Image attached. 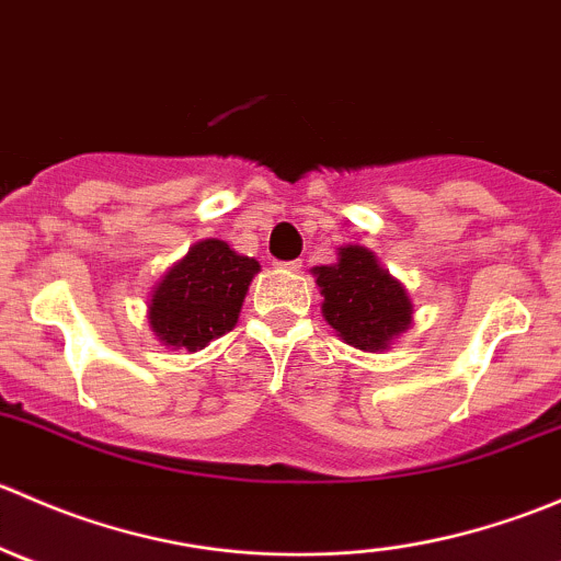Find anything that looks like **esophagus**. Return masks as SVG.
<instances>
[{
    "label": "esophagus",
    "mask_w": 561,
    "mask_h": 561,
    "mask_svg": "<svg viewBox=\"0 0 561 561\" xmlns=\"http://www.w3.org/2000/svg\"><path fill=\"white\" fill-rule=\"evenodd\" d=\"M279 265V268H285V271H298L301 268V260H282V263H276Z\"/></svg>",
    "instance_id": "obj_1"
}]
</instances>
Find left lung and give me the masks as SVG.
Instances as JSON below:
<instances>
[{
    "instance_id": "obj_1",
    "label": "left lung",
    "mask_w": 561,
    "mask_h": 561,
    "mask_svg": "<svg viewBox=\"0 0 561 561\" xmlns=\"http://www.w3.org/2000/svg\"><path fill=\"white\" fill-rule=\"evenodd\" d=\"M314 274L328 325L353 347L386 350L410 325V296L369 249L344 247L336 265H320Z\"/></svg>"
}]
</instances>
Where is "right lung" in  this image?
<instances>
[{
    "label": "right lung",
    "mask_w": 561,
    "mask_h": 561,
    "mask_svg": "<svg viewBox=\"0 0 561 561\" xmlns=\"http://www.w3.org/2000/svg\"><path fill=\"white\" fill-rule=\"evenodd\" d=\"M257 271V260L236 254L225 241H201L157 285L149 307L151 328L171 347L203 350L236 325Z\"/></svg>",
    "instance_id": "right-lung-1"
}]
</instances>
